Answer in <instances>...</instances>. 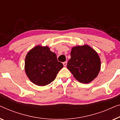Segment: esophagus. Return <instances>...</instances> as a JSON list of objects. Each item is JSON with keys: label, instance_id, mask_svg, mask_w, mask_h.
Here are the masks:
<instances>
[{"label": "esophagus", "instance_id": "34e87169", "mask_svg": "<svg viewBox=\"0 0 120 120\" xmlns=\"http://www.w3.org/2000/svg\"><path fill=\"white\" fill-rule=\"evenodd\" d=\"M63 65H64V66H66V65H67V61H65V62H63Z\"/></svg>", "mask_w": 120, "mask_h": 120}]
</instances>
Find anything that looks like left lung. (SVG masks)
Returning <instances> with one entry per match:
<instances>
[{
	"instance_id": "obj_1",
	"label": "left lung",
	"mask_w": 120,
	"mask_h": 120,
	"mask_svg": "<svg viewBox=\"0 0 120 120\" xmlns=\"http://www.w3.org/2000/svg\"><path fill=\"white\" fill-rule=\"evenodd\" d=\"M67 67L79 82L87 84L98 75L101 60L97 52L88 45L72 48Z\"/></svg>"
}]
</instances>
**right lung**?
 <instances>
[{
    "label": "right lung",
    "instance_id": "right-lung-1",
    "mask_svg": "<svg viewBox=\"0 0 120 120\" xmlns=\"http://www.w3.org/2000/svg\"><path fill=\"white\" fill-rule=\"evenodd\" d=\"M63 66L57 60L55 53L47 46L35 47L27 53L25 59L26 75L31 82L38 86L52 82Z\"/></svg>",
    "mask_w": 120,
    "mask_h": 120
}]
</instances>
